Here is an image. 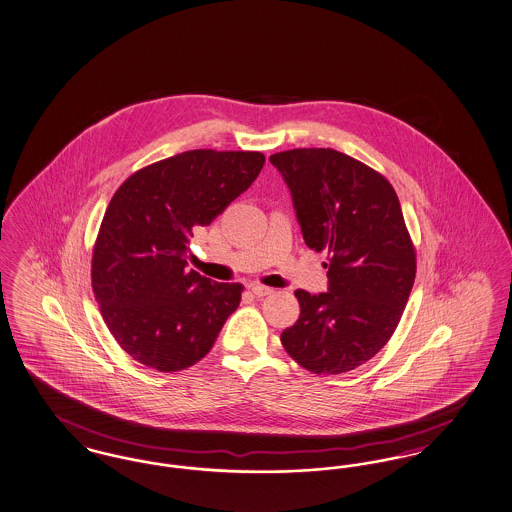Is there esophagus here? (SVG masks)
Masks as SVG:
<instances>
[{
    "mask_svg": "<svg viewBox=\"0 0 512 512\" xmlns=\"http://www.w3.org/2000/svg\"><path fill=\"white\" fill-rule=\"evenodd\" d=\"M249 289H251V293H253V295H257V297H265V295L274 293V289H272V287H266L263 286V284H251Z\"/></svg>",
    "mask_w": 512,
    "mask_h": 512,
    "instance_id": "esophagus-1",
    "label": "esophagus"
}]
</instances>
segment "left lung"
I'll use <instances>...</instances> for the list:
<instances>
[{
  "mask_svg": "<svg viewBox=\"0 0 512 512\" xmlns=\"http://www.w3.org/2000/svg\"><path fill=\"white\" fill-rule=\"evenodd\" d=\"M270 162L291 190L305 244L329 261V291H295L301 316L282 345L318 375L358 368L389 343L415 282L398 196L379 171L333 148H293Z\"/></svg>",
  "mask_w": 512,
  "mask_h": 512,
  "instance_id": "8db88e82",
  "label": "left lung"
}]
</instances>
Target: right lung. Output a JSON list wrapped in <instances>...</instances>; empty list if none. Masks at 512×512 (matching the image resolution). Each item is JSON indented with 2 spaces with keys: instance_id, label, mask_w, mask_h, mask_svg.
<instances>
[{
  "instance_id": "obj_1",
  "label": "right lung",
  "mask_w": 512,
  "mask_h": 512,
  "mask_svg": "<svg viewBox=\"0 0 512 512\" xmlns=\"http://www.w3.org/2000/svg\"><path fill=\"white\" fill-rule=\"evenodd\" d=\"M265 154L188 150L146 165L123 181L106 207L91 286L104 324L139 364L164 373L200 362L242 284H221L186 270L188 238L246 192Z\"/></svg>"
}]
</instances>
